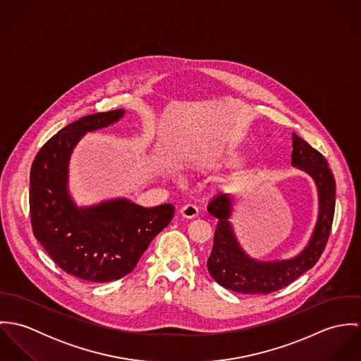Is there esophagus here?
I'll return each instance as SVG.
<instances>
[{
	"mask_svg": "<svg viewBox=\"0 0 361 361\" xmlns=\"http://www.w3.org/2000/svg\"><path fill=\"white\" fill-rule=\"evenodd\" d=\"M179 212L183 218L192 219V218H196L199 215V208L195 204H186V206H183L179 209Z\"/></svg>",
	"mask_w": 361,
	"mask_h": 361,
	"instance_id": "1",
	"label": "esophagus"
}]
</instances>
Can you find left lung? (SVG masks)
I'll list each match as a JSON object with an SVG mask.
<instances>
[{
	"instance_id": "obj_1",
	"label": "left lung",
	"mask_w": 361,
	"mask_h": 361,
	"mask_svg": "<svg viewBox=\"0 0 361 361\" xmlns=\"http://www.w3.org/2000/svg\"><path fill=\"white\" fill-rule=\"evenodd\" d=\"M292 166L309 175L318 195V215L309 242L300 253L290 258L264 261L249 256L231 222L235 196L216 195L207 206L208 212L218 218L207 268L209 275L229 290L245 295L276 292L312 268L325 249L335 212V179L324 155L296 133H292Z\"/></svg>"
}]
</instances>
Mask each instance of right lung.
I'll use <instances>...</instances> for the list:
<instances>
[{
	"instance_id": "right-lung-1",
	"label": "right lung",
	"mask_w": 361,
	"mask_h": 361,
	"mask_svg": "<svg viewBox=\"0 0 361 361\" xmlns=\"http://www.w3.org/2000/svg\"><path fill=\"white\" fill-rule=\"evenodd\" d=\"M125 109L83 116L61 129L37 153L30 171V218L36 239L66 274L90 282L133 271L175 207H143L125 197L78 206L69 192V161L80 139L116 123Z\"/></svg>"
}]
</instances>
